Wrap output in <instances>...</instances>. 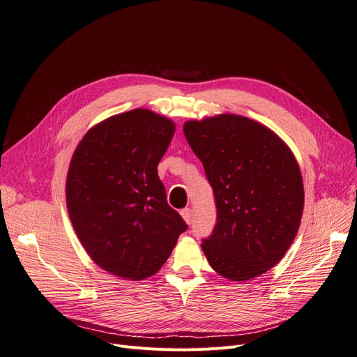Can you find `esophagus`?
<instances>
[{
  "instance_id": "obj_1",
  "label": "esophagus",
  "mask_w": 357,
  "mask_h": 357,
  "mask_svg": "<svg viewBox=\"0 0 357 357\" xmlns=\"http://www.w3.org/2000/svg\"><path fill=\"white\" fill-rule=\"evenodd\" d=\"M181 215L186 224H190L192 221V210L191 208H183L181 211Z\"/></svg>"
}]
</instances>
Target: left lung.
I'll return each mask as SVG.
<instances>
[{
    "instance_id": "1",
    "label": "left lung",
    "mask_w": 357,
    "mask_h": 357,
    "mask_svg": "<svg viewBox=\"0 0 357 357\" xmlns=\"http://www.w3.org/2000/svg\"><path fill=\"white\" fill-rule=\"evenodd\" d=\"M213 186L217 224L202 240L210 266L234 282L268 272L284 257L304 211V183L288 144L237 114L183 124Z\"/></svg>"
}]
</instances>
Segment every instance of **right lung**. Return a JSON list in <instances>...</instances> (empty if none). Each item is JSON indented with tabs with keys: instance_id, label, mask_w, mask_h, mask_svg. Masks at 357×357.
I'll return each instance as SVG.
<instances>
[{
	"instance_id": "add662e5",
	"label": "right lung",
	"mask_w": 357,
	"mask_h": 357,
	"mask_svg": "<svg viewBox=\"0 0 357 357\" xmlns=\"http://www.w3.org/2000/svg\"><path fill=\"white\" fill-rule=\"evenodd\" d=\"M175 123L136 108L86 131L66 176L69 218L96 264L121 279L155 275L186 230L169 207L158 165Z\"/></svg>"
}]
</instances>
